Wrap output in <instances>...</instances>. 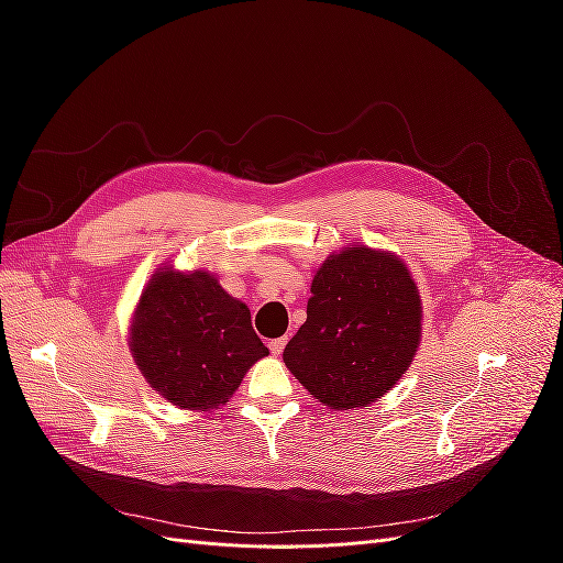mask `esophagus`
Returning <instances> with one entry per match:
<instances>
[{
	"label": "esophagus",
	"mask_w": 563,
	"mask_h": 563,
	"mask_svg": "<svg viewBox=\"0 0 563 563\" xmlns=\"http://www.w3.org/2000/svg\"><path fill=\"white\" fill-rule=\"evenodd\" d=\"M286 343H288V338H286V335H284V338H275V340H269V352L275 354V356H279V354L284 352Z\"/></svg>",
	"instance_id": "34e87169"
}]
</instances>
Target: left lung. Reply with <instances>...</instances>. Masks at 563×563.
Here are the masks:
<instances>
[{
  "mask_svg": "<svg viewBox=\"0 0 563 563\" xmlns=\"http://www.w3.org/2000/svg\"><path fill=\"white\" fill-rule=\"evenodd\" d=\"M310 291L308 319L284 350L286 368L335 411L378 401L420 345L413 275L399 255L352 244L317 267Z\"/></svg>",
  "mask_w": 563,
  "mask_h": 563,
  "instance_id": "8db88e82",
  "label": "left lung"
}]
</instances>
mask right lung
<instances>
[{"mask_svg":"<svg viewBox=\"0 0 563 563\" xmlns=\"http://www.w3.org/2000/svg\"><path fill=\"white\" fill-rule=\"evenodd\" d=\"M129 347L147 385L185 411L223 406L269 354L251 312L207 269L162 265L135 305Z\"/></svg>","mask_w":563,"mask_h":563,"instance_id":"obj_1","label":"right lung"}]
</instances>
